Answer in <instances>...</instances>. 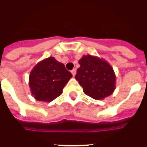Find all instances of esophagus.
Instances as JSON below:
<instances>
[{"mask_svg":"<svg viewBox=\"0 0 147 147\" xmlns=\"http://www.w3.org/2000/svg\"><path fill=\"white\" fill-rule=\"evenodd\" d=\"M71 74H72V76H76V70L74 68V69H72V70H71Z\"/></svg>","mask_w":147,"mask_h":147,"instance_id":"34e87169","label":"esophagus"}]
</instances>
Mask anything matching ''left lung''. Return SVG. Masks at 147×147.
I'll return each mask as SVG.
<instances>
[{"mask_svg":"<svg viewBox=\"0 0 147 147\" xmlns=\"http://www.w3.org/2000/svg\"><path fill=\"white\" fill-rule=\"evenodd\" d=\"M76 80L86 95L102 100L111 95L116 88V75L107 61L95 56L85 55L79 61Z\"/></svg>","mask_w":147,"mask_h":147,"instance_id":"1","label":"left lung"}]
</instances>
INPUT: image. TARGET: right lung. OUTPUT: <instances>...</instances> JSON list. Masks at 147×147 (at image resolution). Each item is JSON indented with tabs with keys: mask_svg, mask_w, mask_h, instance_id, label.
Instances as JSON below:
<instances>
[{
	"mask_svg": "<svg viewBox=\"0 0 147 147\" xmlns=\"http://www.w3.org/2000/svg\"><path fill=\"white\" fill-rule=\"evenodd\" d=\"M72 75L54 57L45 58L33 67L29 76L31 94L37 101L49 102L62 94Z\"/></svg>",
	"mask_w": 147,
	"mask_h": 147,
	"instance_id": "obj_1",
	"label": "right lung"
}]
</instances>
